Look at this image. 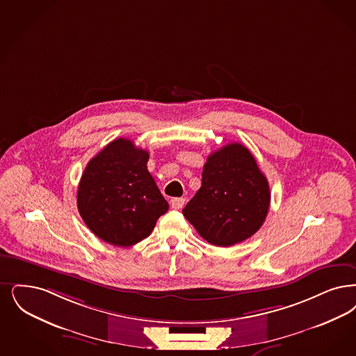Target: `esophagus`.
I'll list each match as a JSON object with an SVG mask.
<instances>
[{"label": "esophagus", "instance_id": "1", "mask_svg": "<svg viewBox=\"0 0 356 356\" xmlns=\"http://www.w3.org/2000/svg\"><path fill=\"white\" fill-rule=\"evenodd\" d=\"M185 199L183 197H175L171 200V207L173 209H181L184 207Z\"/></svg>", "mask_w": 356, "mask_h": 356}]
</instances>
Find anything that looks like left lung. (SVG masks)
Wrapping results in <instances>:
<instances>
[{
    "label": "left lung",
    "instance_id": "obj_1",
    "mask_svg": "<svg viewBox=\"0 0 356 356\" xmlns=\"http://www.w3.org/2000/svg\"><path fill=\"white\" fill-rule=\"evenodd\" d=\"M269 205V183L256 159L240 143H230L207 159L201 186L183 214L204 240L227 248L252 237Z\"/></svg>",
    "mask_w": 356,
    "mask_h": 356
}]
</instances>
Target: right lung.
<instances>
[{
    "instance_id": "add662e5",
    "label": "right lung",
    "mask_w": 356,
    "mask_h": 356,
    "mask_svg": "<svg viewBox=\"0 0 356 356\" xmlns=\"http://www.w3.org/2000/svg\"><path fill=\"white\" fill-rule=\"evenodd\" d=\"M145 149L119 138L92 157L81 177L76 204L100 240L127 248L147 238L168 202L147 170Z\"/></svg>"
}]
</instances>
